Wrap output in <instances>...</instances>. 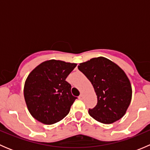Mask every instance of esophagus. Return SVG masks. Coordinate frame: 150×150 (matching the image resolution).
<instances>
[{
	"label": "esophagus",
	"instance_id": "34e87169",
	"mask_svg": "<svg viewBox=\"0 0 150 150\" xmlns=\"http://www.w3.org/2000/svg\"><path fill=\"white\" fill-rule=\"evenodd\" d=\"M78 99H81V100H82V99H83V94H81V95H80V96H78Z\"/></svg>",
	"mask_w": 150,
	"mask_h": 150
}]
</instances>
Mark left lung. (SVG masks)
Segmentation results:
<instances>
[{"label": "left lung", "mask_w": 150, "mask_h": 150, "mask_svg": "<svg viewBox=\"0 0 150 150\" xmlns=\"http://www.w3.org/2000/svg\"><path fill=\"white\" fill-rule=\"evenodd\" d=\"M78 69L91 81L97 96V104L88 113L105 124L120 120L131 101L132 88L124 71L110 59L100 57L81 63Z\"/></svg>", "instance_id": "1"}]
</instances>
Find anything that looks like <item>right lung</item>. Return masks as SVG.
<instances>
[{"label": "right lung", "mask_w": 150, "mask_h": 150, "mask_svg": "<svg viewBox=\"0 0 150 150\" xmlns=\"http://www.w3.org/2000/svg\"><path fill=\"white\" fill-rule=\"evenodd\" d=\"M77 64L49 60L36 67L28 75L24 96L29 112L40 122L51 125L62 120L77 97L65 81Z\"/></svg>", "instance_id": "obj_1"}]
</instances>
